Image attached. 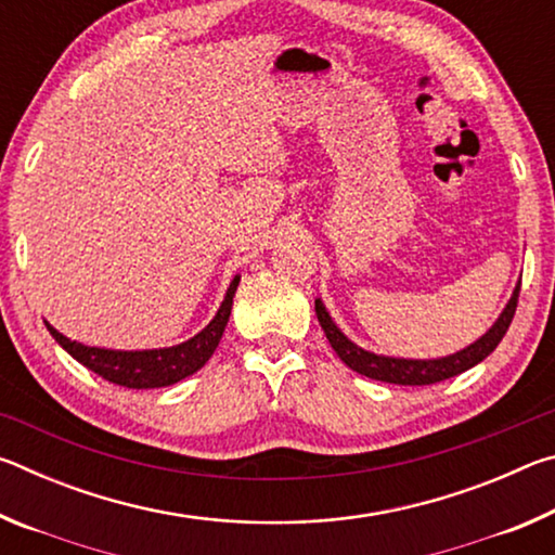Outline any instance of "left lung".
Returning a JSON list of instances; mask_svg holds the SVG:
<instances>
[{"label": "left lung", "instance_id": "8db88e82", "mask_svg": "<svg viewBox=\"0 0 555 555\" xmlns=\"http://www.w3.org/2000/svg\"><path fill=\"white\" fill-rule=\"evenodd\" d=\"M519 288H521V281H516L512 298L506 300L504 311L492 323L490 331H487L482 337H477L475 343L463 347V350L446 357H436V360H411V357H391V354H377V352L364 350V347L352 343L350 337L335 325L333 315L327 313V308L321 298H315V315H318V323H321V327L325 331L327 343H331L337 357H340L350 370L377 382L403 384V387H424V384H436V382L455 377V374H463L465 370L480 364L487 354L494 352V347L502 343L504 333L509 331L512 325L516 300H519Z\"/></svg>", "mask_w": 555, "mask_h": 555}]
</instances>
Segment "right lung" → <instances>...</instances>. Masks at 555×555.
Wrapping results in <instances>:
<instances>
[{"mask_svg":"<svg viewBox=\"0 0 555 555\" xmlns=\"http://www.w3.org/2000/svg\"><path fill=\"white\" fill-rule=\"evenodd\" d=\"M240 279L242 276L237 274L230 281L228 294H224L212 321L205 325L198 335H193L191 340L171 347H154V350H107V347H90L78 340H70V337L55 331L49 321L43 323L55 337V343H59L73 360H78L82 367H88L90 372L100 374L102 379L119 384V387L127 389L171 387V384L198 372L212 357L215 347L220 345L224 325L230 321L232 298L234 291L240 286Z\"/></svg>","mask_w":555,"mask_h":555,"instance_id":"right-lung-1","label":"right lung"}]
</instances>
